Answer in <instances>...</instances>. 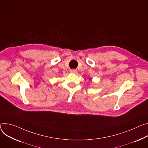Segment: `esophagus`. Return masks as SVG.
<instances>
[{
  "label": "esophagus",
  "mask_w": 148,
  "mask_h": 148,
  "mask_svg": "<svg viewBox=\"0 0 148 148\" xmlns=\"http://www.w3.org/2000/svg\"><path fill=\"white\" fill-rule=\"evenodd\" d=\"M70 72L71 73H73V74H77V71L76 70H71Z\"/></svg>",
  "instance_id": "1"
}]
</instances>
